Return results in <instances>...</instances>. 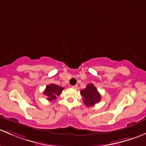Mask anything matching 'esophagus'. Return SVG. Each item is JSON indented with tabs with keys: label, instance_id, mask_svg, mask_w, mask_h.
Masks as SVG:
<instances>
[{
	"label": "esophagus",
	"instance_id": "esophagus-1",
	"mask_svg": "<svg viewBox=\"0 0 146 146\" xmlns=\"http://www.w3.org/2000/svg\"><path fill=\"white\" fill-rule=\"evenodd\" d=\"M77 85H73V86H72V88H73V89H77Z\"/></svg>",
	"mask_w": 146,
	"mask_h": 146
}]
</instances>
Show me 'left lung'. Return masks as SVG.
<instances>
[{
    "label": "left lung",
    "instance_id": "left-lung-1",
    "mask_svg": "<svg viewBox=\"0 0 146 146\" xmlns=\"http://www.w3.org/2000/svg\"><path fill=\"white\" fill-rule=\"evenodd\" d=\"M80 95L83 97L84 103L87 107H92L101 100V95L93 84H89L85 89L80 90Z\"/></svg>",
    "mask_w": 146,
    "mask_h": 146
}]
</instances>
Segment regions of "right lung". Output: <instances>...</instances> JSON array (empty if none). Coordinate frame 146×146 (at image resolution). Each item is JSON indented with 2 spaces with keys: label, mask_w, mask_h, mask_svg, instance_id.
Instances as JSON below:
<instances>
[{
  "label": "right lung",
  "mask_w": 146,
  "mask_h": 146,
  "mask_svg": "<svg viewBox=\"0 0 146 146\" xmlns=\"http://www.w3.org/2000/svg\"><path fill=\"white\" fill-rule=\"evenodd\" d=\"M64 88L58 86L56 84H50L46 87L44 91V95L46 96V100L48 101L55 100L57 97L59 96Z\"/></svg>",
  "instance_id": "1"
}]
</instances>
